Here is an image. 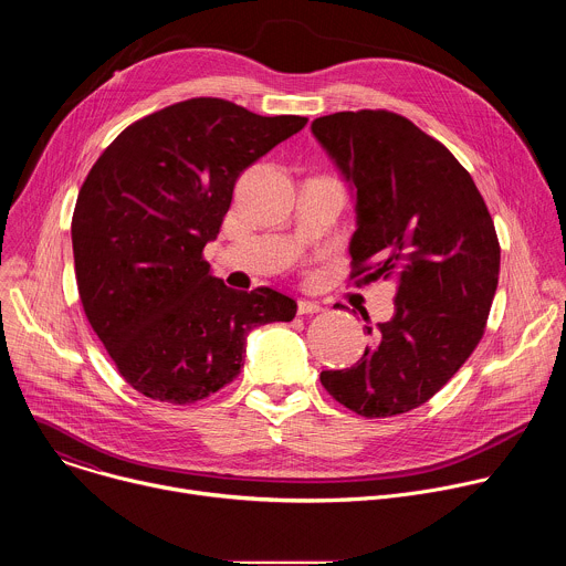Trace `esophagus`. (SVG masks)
<instances>
[{
	"label": "esophagus",
	"instance_id": "esophagus-1",
	"mask_svg": "<svg viewBox=\"0 0 566 566\" xmlns=\"http://www.w3.org/2000/svg\"><path fill=\"white\" fill-rule=\"evenodd\" d=\"M322 311V306L317 302H311V300H297V313L300 315H306V313H317Z\"/></svg>",
	"mask_w": 566,
	"mask_h": 566
}]
</instances>
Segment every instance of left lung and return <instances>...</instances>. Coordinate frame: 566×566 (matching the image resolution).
<instances>
[{
	"instance_id": "1",
	"label": "left lung",
	"mask_w": 566,
	"mask_h": 566,
	"mask_svg": "<svg viewBox=\"0 0 566 566\" xmlns=\"http://www.w3.org/2000/svg\"><path fill=\"white\" fill-rule=\"evenodd\" d=\"M311 129L356 188L349 280L396 282L394 317L378 325L374 345L349 369L322 371L319 382L367 419L410 412L486 332L500 282L493 217L452 151L406 116L338 112Z\"/></svg>"
}]
</instances>
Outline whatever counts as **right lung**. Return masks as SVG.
Wrapping results in <instances>:
<instances>
[{
	"mask_svg": "<svg viewBox=\"0 0 566 566\" xmlns=\"http://www.w3.org/2000/svg\"><path fill=\"white\" fill-rule=\"evenodd\" d=\"M306 120L190 98L125 127L90 170L71 219L77 293L143 396L188 406L219 391L244 367L251 329L295 317L289 295L212 277L203 247L239 175Z\"/></svg>",
	"mask_w": 566,
	"mask_h": 566,
	"instance_id": "1",
	"label": "right lung"
}]
</instances>
